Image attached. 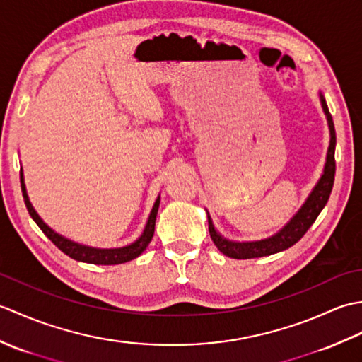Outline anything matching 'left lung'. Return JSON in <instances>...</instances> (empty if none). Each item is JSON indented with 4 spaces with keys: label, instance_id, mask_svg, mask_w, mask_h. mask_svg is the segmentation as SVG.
Masks as SVG:
<instances>
[{
    "label": "left lung",
    "instance_id": "8db88e82",
    "mask_svg": "<svg viewBox=\"0 0 362 362\" xmlns=\"http://www.w3.org/2000/svg\"><path fill=\"white\" fill-rule=\"evenodd\" d=\"M320 103L322 109L325 112V117L328 121L329 127V146L327 152V161L324 168V174L317 182V185L313 188L311 194L306 199L305 204L302 205L292 219L284 226L279 233L267 238V240L261 241H249V243H236L228 241L226 238H222L216 228L213 226V221L209 214V230L210 236L214 243V245L219 249V252L224 253L226 257L235 258V259H247V258H259L267 257L272 253L281 252L289 249L291 245H294L300 238H302L308 228L313 226V222L317 219L319 213L324 210L327 205L329 194H332L333 183H334V173H336V161H334V149H336V130L333 124V118L329 115L328 105L325 103V98L320 93Z\"/></svg>",
    "mask_w": 362,
    "mask_h": 362
}]
</instances>
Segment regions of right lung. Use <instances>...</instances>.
<instances>
[{
    "label": "right lung",
    "instance_id": "add662e5",
    "mask_svg": "<svg viewBox=\"0 0 362 362\" xmlns=\"http://www.w3.org/2000/svg\"><path fill=\"white\" fill-rule=\"evenodd\" d=\"M20 182H21L23 199H25L26 209L30 214V218L35 221V224L42 228V232L48 236V240H51L56 247H59L65 253V255H68L76 261H82V263H90V264H104V266L127 263V261L140 257L152 240L153 230H156V219H157V211H158V205H160V197H157L156 204H153L152 211H151L149 219H148V224H146L141 236L138 238L135 243L126 245V247H119V249H95V247H88V245H82V244L66 240V238L56 233L52 228L46 226L42 221V218L38 216L37 211L34 210V206L29 202L26 187H25V179H23V173H20Z\"/></svg>",
    "mask_w": 362,
    "mask_h": 362
}]
</instances>
